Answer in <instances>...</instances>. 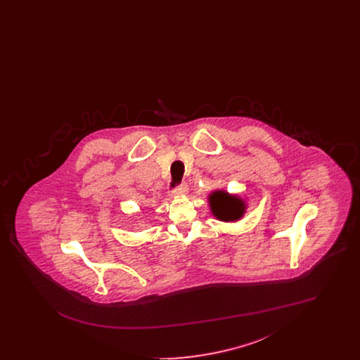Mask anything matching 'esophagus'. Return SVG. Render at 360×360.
Segmentation results:
<instances>
[{
  "mask_svg": "<svg viewBox=\"0 0 360 360\" xmlns=\"http://www.w3.org/2000/svg\"><path fill=\"white\" fill-rule=\"evenodd\" d=\"M188 193V185L186 184H181L178 188H174L172 191V195H184Z\"/></svg>",
  "mask_w": 360,
  "mask_h": 360,
  "instance_id": "34e87169",
  "label": "esophagus"
}]
</instances>
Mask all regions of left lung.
<instances>
[{
  "label": "left lung",
  "instance_id": "left-lung-1",
  "mask_svg": "<svg viewBox=\"0 0 360 360\" xmlns=\"http://www.w3.org/2000/svg\"><path fill=\"white\" fill-rule=\"evenodd\" d=\"M209 205L212 214L220 221H238L245 213V202L224 190L213 191L209 195Z\"/></svg>",
  "mask_w": 360,
  "mask_h": 360
}]
</instances>
